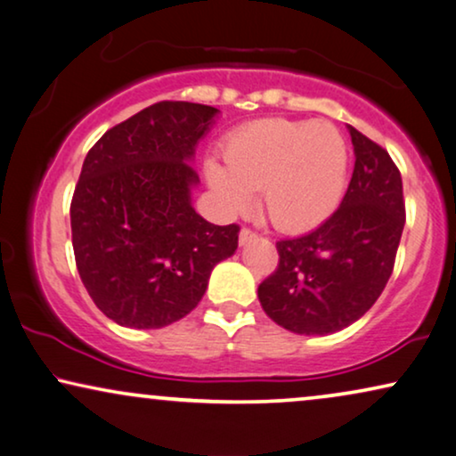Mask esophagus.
Here are the masks:
<instances>
[{
    "mask_svg": "<svg viewBox=\"0 0 456 456\" xmlns=\"http://www.w3.org/2000/svg\"><path fill=\"white\" fill-rule=\"evenodd\" d=\"M252 240H256V233L252 232V229H241L240 232V246H246V244H250Z\"/></svg>",
    "mask_w": 456,
    "mask_h": 456,
    "instance_id": "obj_1",
    "label": "esophagus"
}]
</instances>
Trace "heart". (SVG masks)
<instances>
[{
	"label": "heart",
	"instance_id": "1",
	"mask_svg": "<svg viewBox=\"0 0 456 456\" xmlns=\"http://www.w3.org/2000/svg\"><path fill=\"white\" fill-rule=\"evenodd\" d=\"M224 162L206 160V181L227 212L263 208L281 232H306L331 216L348 181V143L325 120L260 118L229 135Z\"/></svg>",
	"mask_w": 456,
	"mask_h": 456
}]
</instances>
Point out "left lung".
<instances>
[{
	"label": "left lung",
	"mask_w": 456,
	"mask_h": 456,
	"mask_svg": "<svg viewBox=\"0 0 456 456\" xmlns=\"http://www.w3.org/2000/svg\"><path fill=\"white\" fill-rule=\"evenodd\" d=\"M348 131L356 160L342 204L314 232L277 241V269L258 285L263 311L300 336L336 333L375 305L404 229L398 167L381 145Z\"/></svg>",
	"instance_id": "1"
}]
</instances>
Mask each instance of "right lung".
<instances>
[{
    "mask_svg": "<svg viewBox=\"0 0 456 456\" xmlns=\"http://www.w3.org/2000/svg\"><path fill=\"white\" fill-rule=\"evenodd\" d=\"M216 108L158 102L108 129L70 202L72 250L95 306L114 323L160 330L190 314L210 273L238 250V224L191 206V160Z\"/></svg>",
    "mask_w": 456,
    "mask_h": 456,
    "instance_id": "add662e5",
    "label": "right lung"
}]
</instances>
